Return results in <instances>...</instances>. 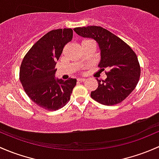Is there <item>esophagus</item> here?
<instances>
[{
    "mask_svg": "<svg viewBox=\"0 0 159 159\" xmlns=\"http://www.w3.org/2000/svg\"><path fill=\"white\" fill-rule=\"evenodd\" d=\"M85 78H78V79H77V81H78V82H83V81H85Z\"/></svg>",
    "mask_w": 159,
    "mask_h": 159,
    "instance_id": "obj_1",
    "label": "esophagus"
}]
</instances>
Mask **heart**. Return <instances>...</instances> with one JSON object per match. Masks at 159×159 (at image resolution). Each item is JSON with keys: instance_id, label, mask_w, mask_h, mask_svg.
Returning a JSON list of instances; mask_svg holds the SVG:
<instances>
[{"instance_id": "obj_1", "label": "heart", "mask_w": 159, "mask_h": 159, "mask_svg": "<svg viewBox=\"0 0 159 159\" xmlns=\"http://www.w3.org/2000/svg\"><path fill=\"white\" fill-rule=\"evenodd\" d=\"M87 40H90V39H85V40H84V41H87ZM83 41V42H84Z\"/></svg>"}]
</instances>
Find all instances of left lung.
I'll list each match as a JSON object with an SVG mask.
<instances>
[{"label":"left lung","mask_w":159,"mask_h":159,"mask_svg":"<svg viewBox=\"0 0 159 159\" xmlns=\"http://www.w3.org/2000/svg\"><path fill=\"white\" fill-rule=\"evenodd\" d=\"M82 37L96 40L101 49L100 68H107V78L98 80V87L91 97L101 104L111 106L124 101L135 89L139 80L141 69L136 53L120 38L101 26L75 28Z\"/></svg>","instance_id":"1"}]
</instances>
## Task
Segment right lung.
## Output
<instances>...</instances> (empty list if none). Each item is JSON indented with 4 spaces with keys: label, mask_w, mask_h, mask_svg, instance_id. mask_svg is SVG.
<instances>
[{
    "label": "right lung",
    "mask_w": 159,
    "mask_h": 159,
    "mask_svg": "<svg viewBox=\"0 0 159 159\" xmlns=\"http://www.w3.org/2000/svg\"><path fill=\"white\" fill-rule=\"evenodd\" d=\"M70 28L53 30L39 39L23 58L20 81L32 101L40 107L56 110L69 101L75 78L56 79L55 68L64 46L72 39Z\"/></svg>",
    "instance_id": "obj_1"
}]
</instances>
